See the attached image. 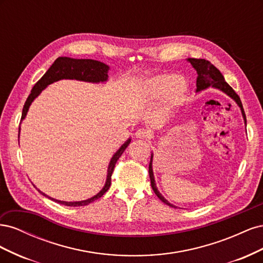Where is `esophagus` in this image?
<instances>
[{"label":"esophagus","mask_w":263,"mask_h":263,"mask_svg":"<svg viewBox=\"0 0 263 263\" xmlns=\"http://www.w3.org/2000/svg\"><path fill=\"white\" fill-rule=\"evenodd\" d=\"M135 136L138 139H147L150 137V134L146 129H138L135 133Z\"/></svg>","instance_id":"1"}]
</instances>
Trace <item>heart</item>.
<instances>
[{
	"label": "heart",
	"instance_id": "b5f03b06",
	"mask_svg": "<svg viewBox=\"0 0 263 263\" xmlns=\"http://www.w3.org/2000/svg\"><path fill=\"white\" fill-rule=\"evenodd\" d=\"M185 82L174 74H159L145 84V92L151 99H160L168 95L172 104H179L185 98Z\"/></svg>",
	"mask_w": 263,
	"mask_h": 263
}]
</instances>
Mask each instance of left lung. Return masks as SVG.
Wrapping results in <instances>:
<instances>
[{"label":"left lung","mask_w":263,"mask_h":263,"mask_svg":"<svg viewBox=\"0 0 263 263\" xmlns=\"http://www.w3.org/2000/svg\"><path fill=\"white\" fill-rule=\"evenodd\" d=\"M187 61L193 66V68L196 70V72H197L196 92L203 91L205 89H208V87H210V86H213V87H216V89L226 93L228 97L232 98L237 103L238 106L240 107L243 119H245V123H246V114H245V110H243V107H242V103L240 101V98L238 97V94L233 90V87L225 81V79H224V77H222V74L220 73V71L214 65H212V63L209 60L189 58ZM149 177H150V182H151V187H153L156 195L159 198H160V200L164 204L171 206V208H176V206L170 204L168 201L165 200V198L160 194V192H159L157 186H156L154 172H153V155H151L150 163H149Z\"/></svg>","instance_id":"1"}]
</instances>
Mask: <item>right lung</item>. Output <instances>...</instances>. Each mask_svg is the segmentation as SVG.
<instances>
[{
	"instance_id": "obj_1",
	"label": "right lung",
	"mask_w": 263,
	"mask_h": 263,
	"mask_svg": "<svg viewBox=\"0 0 263 263\" xmlns=\"http://www.w3.org/2000/svg\"><path fill=\"white\" fill-rule=\"evenodd\" d=\"M108 69L109 67L107 65L98 60L73 59V58H68V57H59L58 59H55V61L52 63V66L47 70V72L39 79L37 83L34 85L33 89H31V92L28 95L25 104H24L21 121H23V119L26 117V114L28 112V108L31 104V102H33L38 95L42 93V91L47 85H49L55 81L62 80V79H71V80H73L74 79V80L92 82V83L105 82L108 78L107 76ZM129 142H130V138L116 151L114 156L112 157V159H110L105 185L97 195H94L93 197L87 198V200H84V201H80V202H65V201L54 200V198L47 196L45 193L41 192V191H39V192H41L43 195L51 198V200H53L54 202L66 205V206H84L94 202L95 200L100 198L105 192H107V190L110 186V182H112L110 179H112V173L114 171L115 164L119 159V157L122 156V154L127 148V146L129 145Z\"/></svg>"
}]
</instances>
